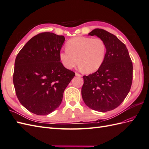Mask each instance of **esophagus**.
<instances>
[{
	"label": "esophagus",
	"instance_id": "obj_1",
	"mask_svg": "<svg viewBox=\"0 0 149 149\" xmlns=\"http://www.w3.org/2000/svg\"><path fill=\"white\" fill-rule=\"evenodd\" d=\"M75 74H76V76H79V77H81V76H82V75H81V74H80L79 73H75Z\"/></svg>",
	"mask_w": 149,
	"mask_h": 149
}]
</instances>
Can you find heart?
Wrapping results in <instances>:
<instances>
[{
    "label": "heart",
    "mask_w": 149,
    "mask_h": 149,
    "mask_svg": "<svg viewBox=\"0 0 149 149\" xmlns=\"http://www.w3.org/2000/svg\"><path fill=\"white\" fill-rule=\"evenodd\" d=\"M66 49L59 53L60 60L65 68L72 69L77 63L87 73L97 70L102 65L106 45L100 38L77 37L68 41Z\"/></svg>",
    "instance_id": "obj_1"
}]
</instances>
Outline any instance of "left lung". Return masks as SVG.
Segmentation results:
<instances>
[{
	"mask_svg": "<svg viewBox=\"0 0 149 149\" xmlns=\"http://www.w3.org/2000/svg\"><path fill=\"white\" fill-rule=\"evenodd\" d=\"M101 38L106 45L105 60L97 71L83 76L81 88L86 105L97 111L114 109L123 102L132 83L133 66L125 44L113 34L96 29L88 33Z\"/></svg>",
	"mask_w": 149,
	"mask_h": 149,
	"instance_id": "8db88e82",
	"label": "left lung"
}]
</instances>
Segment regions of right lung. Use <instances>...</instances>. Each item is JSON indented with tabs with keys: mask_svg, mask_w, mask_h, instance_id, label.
Wrapping results in <instances>:
<instances>
[{
	"mask_svg": "<svg viewBox=\"0 0 149 149\" xmlns=\"http://www.w3.org/2000/svg\"><path fill=\"white\" fill-rule=\"evenodd\" d=\"M63 35L43 32L34 36L18 53L13 82L22 105L45 116L59 107L65 89L75 73L63 66L59 53Z\"/></svg>",
	"mask_w": 149,
	"mask_h": 149,
	"instance_id": "right-lung-1",
	"label": "right lung"
}]
</instances>
